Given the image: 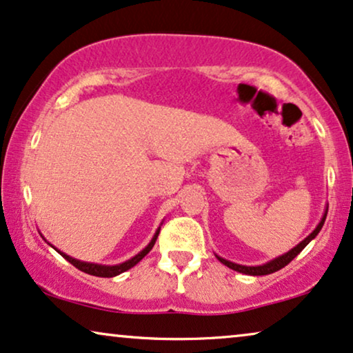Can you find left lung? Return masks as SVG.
I'll list each match as a JSON object with an SVG mask.
<instances>
[{
  "mask_svg": "<svg viewBox=\"0 0 353 353\" xmlns=\"http://www.w3.org/2000/svg\"><path fill=\"white\" fill-rule=\"evenodd\" d=\"M326 216H327V212L324 214L323 219H321V222H319V225H318L316 228H314L313 233H310V235L306 236L305 240L301 241V243L296 245L294 250H290V251H288V253H285V254L279 256V258H276V259H274V261H271V263H266V264H263V266H240V264L230 263V261H227V259H223V258H219V256H217V258H219V261H221L222 264H225L227 268H230V269H233V271H236V272H241V274H248V276H268V274H272V272L279 271V269L285 268L287 264L290 263L292 259L296 258V256L300 254V251L303 250L305 246L308 245L310 241L313 240V238L318 235L319 230H321L323 225H324V221H326Z\"/></svg>",
  "mask_w": 353,
  "mask_h": 353,
  "instance_id": "8db88e82",
  "label": "left lung"
}]
</instances>
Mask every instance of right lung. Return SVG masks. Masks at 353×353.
<instances>
[{"instance_id":"right-lung-1","label":"right lung","mask_w":353,"mask_h":353,"mask_svg":"<svg viewBox=\"0 0 353 353\" xmlns=\"http://www.w3.org/2000/svg\"><path fill=\"white\" fill-rule=\"evenodd\" d=\"M159 232H160V230L155 232V235H154L152 240H150V243H149L148 246H145V248H144L143 251H141L139 254H136L134 258L128 259L126 263L118 264V266H100V264L84 263V261H77V259H74V258H71V256L61 253V251H59V254H61L63 258H65L66 261H70L72 266L77 268V269H79V271H82V272L90 274V276H97V277H113V276H118V274L128 271V269H131L132 266H136V264L139 263V261L143 259L144 256L148 254L150 250H152L155 240H157V236H159Z\"/></svg>"}]
</instances>
